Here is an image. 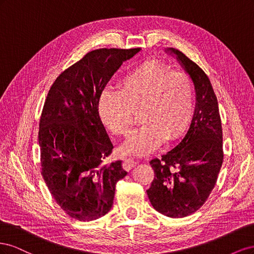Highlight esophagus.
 Listing matches in <instances>:
<instances>
[{
	"mask_svg": "<svg viewBox=\"0 0 254 254\" xmlns=\"http://www.w3.org/2000/svg\"><path fill=\"white\" fill-rule=\"evenodd\" d=\"M136 164H137L136 161H134L132 159H125L124 163H123V166H124L125 170L129 171V170H131L132 167H134Z\"/></svg>",
	"mask_w": 254,
	"mask_h": 254,
	"instance_id": "obj_1",
	"label": "esophagus"
}]
</instances>
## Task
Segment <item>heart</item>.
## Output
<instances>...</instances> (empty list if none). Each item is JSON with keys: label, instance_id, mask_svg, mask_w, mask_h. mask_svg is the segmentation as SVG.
I'll use <instances>...</instances> for the list:
<instances>
[{"label": "heart", "instance_id": "1", "mask_svg": "<svg viewBox=\"0 0 254 254\" xmlns=\"http://www.w3.org/2000/svg\"><path fill=\"white\" fill-rule=\"evenodd\" d=\"M193 105L194 90L189 75L151 60L127 73L120 91L106 88L99 96L98 113L111 132L126 134L135 112L142 109L146 124L129 135L122 150L144 157L159 148L167 136L175 139L187 129Z\"/></svg>", "mask_w": 254, "mask_h": 254}]
</instances>
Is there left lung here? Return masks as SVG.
I'll use <instances>...</instances> for the list:
<instances>
[{
	"label": "left lung",
	"instance_id": "8db88e82",
	"mask_svg": "<svg viewBox=\"0 0 254 254\" xmlns=\"http://www.w3.org/2000/svg\"><path fill=\"white\" fill-rule=\"evenodd\" d=\"M164 51L178 60L193 81L196 105L182 141L149 162L155 179L146 191L155 210L180 218L200 209L214 189L224 160L222 129L217 97L206 74L182 52Z\"/></svg>",
	"mask_w": 254,
	"mask_h": 254
}]
</instances>
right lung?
<instances>
[{"label": "right lung", "mask_w": 254, "mask_h": 254, "mask_svg": "<svg viewBox=\"0 0 254 254\" xmlns=\"http://www.w3.org/2000/svg\"><path fill=\"white\" fill-rule=\"evenodd\" d=\"M141 49H99L61 73L49 91L40 119L42 176L52 196L80 221L104 216L115 184L127 172L122 161L104 165L113 145L98 113L106 84Z\"/></svg>", "instance_id": "add662e5"}]
</instances>
